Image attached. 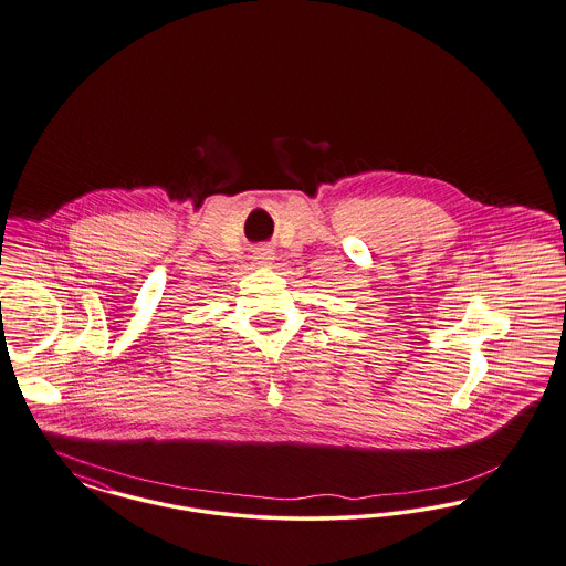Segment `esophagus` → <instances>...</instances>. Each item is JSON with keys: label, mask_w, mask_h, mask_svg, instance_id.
Instances as JSON below:
<instances>
[{"label": "esophagus", "mask_w": 566, "mask_h": 566, "mask_svg": "<svg viewBox=\"0 0 566 566\" xmlns=\"http://www.w3.org/2000/svg\"><path fill=\"white\" fill-rule=\"evenodd\" d=\"M254 259H256L259 265H266V263L273 261V252L263 245V248H259V250L254 252Z\"/></svg>", "instance_id": "esophagus-1"}]
</instances>
